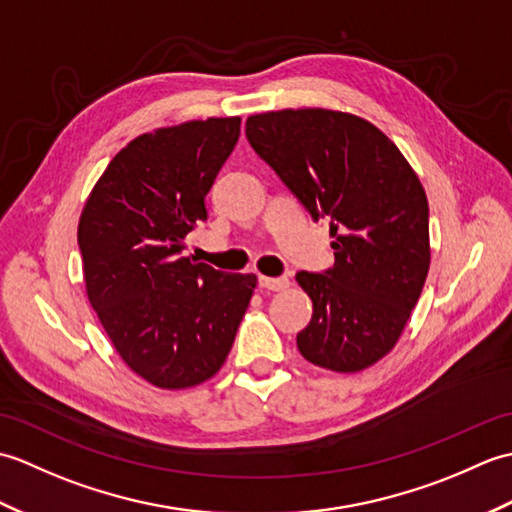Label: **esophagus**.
Returning a JSON list of instances; mask_svg holds the SVG:
<instances>
[{
	"label": "esophagus",
	"mask_w": 512,
	"mask_h": 512,
	"mask_svg": "<svg viewBox=\"0 0 512 512\" xmlns=\"http://www.w3.org/2000/svg\"><path fill=\"white\" fill-rule=\"evenodd\" d=\"M259 286L270 292H281L290 286L288 277H259Z\"/></svg>",
	"instance_id": "esophagus-1"
}]
</instances>
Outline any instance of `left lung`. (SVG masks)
<instances>
[{"label":"left lung","instance_id":"8db88e82","mask_svg":"<svg viewBox=\"0 0 512 512\" xmlns=\"http://www.w3.org/2000/svg\"><path fill=\"white\" fill-rule=\"evenodd\" d=\"M246 138L314 220H332L334 266L297 273L312 299L301 356L341 374L378 363L405 330L431 264L416 171L378 127L339 110L248 116Z\"/></svg>","mask_w":512,"mask_h":512}]
</instances>
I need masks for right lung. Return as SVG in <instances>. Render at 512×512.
<instances>
[{"label": "right lung", "instance_id": "obj_1", "mask_svg": "<svg viewBox=\"0 0 512 512\" xmlns=\"http://www.w3.org/2000/svg\"><path fill=\"white\" fill-rule=\"evenodd\" d=\"M239 116L134 138L94 184L79 220L85 292L118 356L160 389L220 372L257 286L182 257L239 138Z\"/></svg>", "mask_w": 512, "mask_h": 512}]
</instances>
